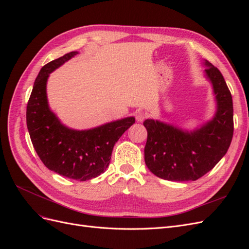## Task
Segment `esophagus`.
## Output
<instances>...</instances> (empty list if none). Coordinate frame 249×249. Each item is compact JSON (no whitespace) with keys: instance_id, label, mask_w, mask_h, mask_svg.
Segmentation results:
<instances>
[{"instance_id":"1","label":"esophagus","mask_w":249,"mask_h":249,"mask_svg":"<svg viewBox=\"0 0 249 249\" xmlns=\"http://www.w3.org/2000/svg\"><path fill=\"white\" fill-rule=\"evenodd\" d=\"M145 118H146V114H145L144 112L139 111V112H137V113H136V120H137V122L142 123L143 120H144Z\"/></svg>"}]
</instances>
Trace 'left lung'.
<instances>
[{"instance_id":"left-lung-1","label":"left lung","mask_w":249,"mask_h":249,"mask_svg":"<svg viewBox=\"0 0 249 249\" xmlns=\"http://www.w3.org/2000/svg\"><path fill=\"white\" fill-rule=\"evenodd\" d=\"M206 77L212 83L217 103L214 117L199 129L185 131L159 120L146 119L144 160L155 176L167 180H196L227 154L233 134V110L230 89L219 70L205 61Z\"/></svg>"}]
</instances>
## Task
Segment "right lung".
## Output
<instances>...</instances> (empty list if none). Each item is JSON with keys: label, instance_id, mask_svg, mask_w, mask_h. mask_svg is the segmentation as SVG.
I'll list each match as a JSON object with an SVG mask.
<instances>
[{"label": "right lung", "instance_id": "1", "mask_svg": "<svg viewBox=\"0 0 249 249\" xmlns=\"http://www.w3.org/2000/svg\"><path fill=\"white\" fill-rule=\"evenodd\" d=\"M77 54L71 52L40 70L28 102L27 126L37 155L50 170L69 178L87 180L106 170L114 144L135 124V118L125 117L83 131L60 123L49 107L47 82L52 71Z\"/></svg>", "mask_w": 249, "mask_h": 249}]
</instances>
